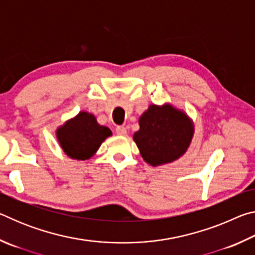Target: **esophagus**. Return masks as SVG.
Here are the masks:
<instances>
[{"label":"esophagus","instance_id":"34e87169","mask_svg":"<svg viewBox=\"0 0 255 255\" xmlns=\"http://www.w3.org/2000/svg\"><path fill=\"white\" fill-rule=\"evenodd\" d=\"M116 132H117V135L119 136H126L127 135V128L124 127V126H118L116 128Z\"/></svg>","mask_w":255,"mask_h":255}]
</instances>
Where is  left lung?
<instances>
[{
    "instance_id": "left-lung-1",
    "label": "left lung",
    "mask_w": 255,
    "mask_h": 255,
    "mask_svg": "<svg viewBox=\"0 0 255 255\" xmlns=\"http://www.w3.org/2000/svg\"><path fill=\"white\" fill-rule=\"evenodd\" d=\"M132 139L144 161L154 167L183 156L195 133V124L183 110L169 102L150 105L139 117Z\"/></svg>"
}]
</instances>
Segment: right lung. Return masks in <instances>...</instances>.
I'll return each instance as SVG.
<instances>
[{"label":"right lung","instance_id":"1","mask_svg":"<svg viewBox=\"0 0 255 255\" xmlns=\"http://www.w3.org/2000/svg\"><path fill=\"white\" fill-rule=\"evenodd\" d=\"M112 132L97 122L96 116L80 111L56 129V138L63 152L77 161L91 158Z\"/></svg>","mask_w":255,"mask_h":255}]
</instances>
